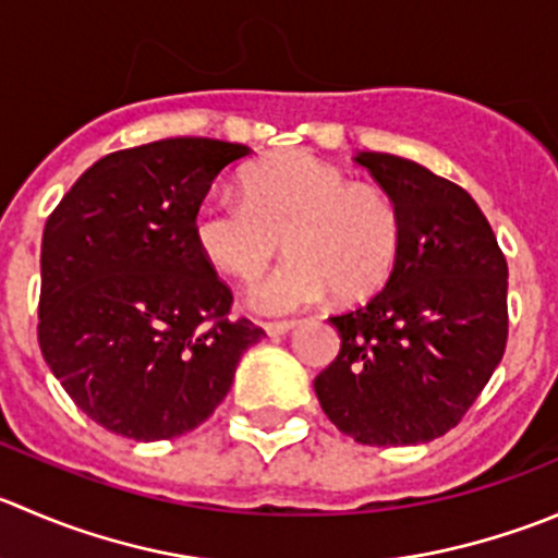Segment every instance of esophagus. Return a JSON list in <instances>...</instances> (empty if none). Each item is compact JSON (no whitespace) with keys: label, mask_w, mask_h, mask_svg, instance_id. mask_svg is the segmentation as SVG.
Instances as JSON below:
<instances>
[{"label":"esophagus","mask_w":558,"mask_h":558,"mask_svg":"<svg viewBox=\"0 0 558 558\" xmlns=\"http://www.w3.org/2000/svg\"><path fill=\"white\" fill-rule=\"evenodd\" d=\"M294 327H296V322H269V324H264V332H267L269 338H280V335L291 332Z\"/></svg>","instance_id":"esophagus-1"}]
</instances>
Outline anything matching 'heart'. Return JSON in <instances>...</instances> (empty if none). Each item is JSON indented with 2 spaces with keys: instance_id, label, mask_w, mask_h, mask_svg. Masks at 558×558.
I'll return each instance as SVG.
<instances>
[{
  "instance_id": "b5f03b06",
  "label": "heart",
  "mask_w": 558,
  "mask_h": 558,
  "mask_svg": "<svg viewBox=\"0 0 558 558\" xmlns=\"http://www.w3.org/2000/svg\"><path fill=\"white\" fill-rule=\"evenodd\" d=\"M193 236L215 269L245 286L267 272L283 240L291 258L253 289L251 307L286 316L332 291L362 300L381 289L398 264L403 223L378 187L307 153H283L242 177V198L204 202Z\"/></svg>"
}]
</instances>
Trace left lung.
Wrapping results in <instances>:
<instances>
[{"instance_id":"8db88e82","label":"left lung","mask_w":558,"mask_h":558,"mask_svg":"<svg viewBox=\"0 0 558 558\" xmlns=\"http://www.w3.org/2000/svg\"><path fill=\"white\" fill-rule=\"evenodd\" d=\"M354 163L395 202L403 242L387 286L329 316L340 354L313 389L360 445H425L461 423L505 356V253L456 182L387 153H356Z\"/></svg>"}]
</instances>
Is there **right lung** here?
Segmentation results:
<instances>
[{
    "mask_svg": "<svg viewBox=\"0 0 558 558\" xmlns=\"http://www.w3.org/2000/svg\"><path fill=\"white\" fill-rule=\"evenodd\" d=\"M245 144L163 138L97 160L46 220L37 340L73 403L135 441L187 434L264 338L231 322V291L193 218Z\"/></svg>",
    "mask_w": 558,
    "mask_h": 558,
    "instance_id": "right-lung-1",
    "label": "right lung"
}]
</instances>
